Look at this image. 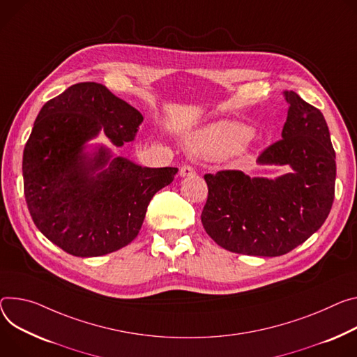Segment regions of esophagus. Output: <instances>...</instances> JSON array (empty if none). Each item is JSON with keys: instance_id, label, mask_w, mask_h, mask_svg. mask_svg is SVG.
<instances>
[{"instance_id": "34e87169", "label": "esophagus", "mask_w": 357, "mask_h": 357, "mask_svg": "<svg viewBox=\"0 0 357 357\" xmlns=\"http://www.w3.org/2000/svg\"><path fill=\"white\" fill-rule=\"evenodd\" d=\"M179 175H181L182 178H185V176H193V175H197V172H195V169H193L192 167L183 165V167L179 169Z\"/></svg>"}]
</instances>
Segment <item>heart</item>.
Listing matches in <instances>:
<instances>
[{
  "instance_id": "1",
  "label": "heart",
  "mask_w": 357,
  "mask_h": 357,
  "mask_svg": "<svg viewBox=\"0 0 357 357\" xmlns=\"http://www.w3.org/2000/svg\"><path fill=\"white\" fill-rule=\"evenodd\" d=\"M253 129L238 121H218L193 134L188 146L197 155L216 159L228 155L242 156L249 151Z\"/></svg>"
}]
</instances>
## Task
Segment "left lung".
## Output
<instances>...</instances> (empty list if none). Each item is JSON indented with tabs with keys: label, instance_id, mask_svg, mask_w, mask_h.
<instances>
[{
	"label": "left lung",
	"instance_id": "1",
	"mask_svg": "<svg viewBox=\"0 0 357 357\" xmlns=\"http://www.w3.org/2000/svg\"><path fill=\"white\" fill-rule=\"evenodd\" d=\"M287 118L282 139L257 158L259 165L290 168L278 178L241 171L206 174L208 201L201 219L223 249L280 256L309 239L326 220L336 181V155L321 112L294 91L283 92Z\"/></svg>",
	"mask_w": 357,
	"mask_h": 357
}]
</instances>
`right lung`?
Masks as SVG:
<instances>
[{
	"mask_svg": "<svg viewBox=\"0 0 357 357\" xmlns=\"http://www.w3.org/2000/svg\"><path fill=\"white\" fill-rule=\"evenodd\" d=\"M142 114L107 86L81 82L40 111L22 155L24 195L32 220L54 245L79 257L102 256L139 234L155 193L178 168H148L105 145L135 139Z\"/></svg>",
	"mask_w": 357,
	"mask_h": 357,
	"instance_id": "add662e5",
	"label": "right lung"
}]
</instances>
